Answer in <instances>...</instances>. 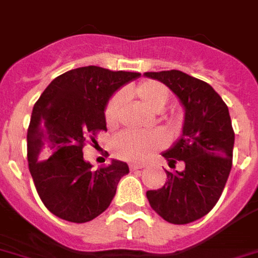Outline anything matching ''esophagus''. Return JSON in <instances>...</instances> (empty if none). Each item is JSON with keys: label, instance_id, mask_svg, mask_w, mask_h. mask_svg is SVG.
Returning a JSON list of instances; mask_svg holds the SVG:
<instances>
[{"label": "esophagus", "instance_id": "34e87169", "mask_svg": "<svg viewBox=\"0 0 258 258\" xmlns=\"http://www.w3.org/2000/svg\"><path fill=\"white\" fill-rule=\"evenodd\" d=\"M145 163H137V162H132L129 163V169L131 170H138V169H144Z\"/></svg>", "mask_w": 258, "mask_h": 258}]
</instances>
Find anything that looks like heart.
I'll list each match as a JSON object with an SVG mask.
<instances>
[{
  "label": "heart",
  "instance_id": "b5f03b06",
  "mask_svg": "<svg viewBox=\"0 0 258 258\" xmlns=\"http://www.w3.org/2000/svg\"><path fill=\"white\" fill-rule=\"evenodd\" d=\"M136 96L142 104L153 112H161L167 105L170 99L169 88L155 80H146L138 84ZM124 103L122 92L112 96L105 108V120L109 125H114L120 117L121 106ZM165 145V137L159 131H125L117 134L112 142V148L117 157L129 161H145L155 150Z\"/></svg>",
  "mask_w": 258,
  "mask_h": 258
}]
</instances>
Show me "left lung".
<instances>
[{
    "label": "left lung",
    "mask_w": 258,
    "mask_h": 258,
    "mask_svg": "<svg viewBox=\"0 0 258 258\" xmlns=\"http://www.w3.org/2000/svg\"><path fill=\"white\" fill-rule=\"evenodd\" d=\"M169 87L184 109L182 134L162 155L169 166L184 163L182 171H166L167 180L146 192L150 207L172 224H188L218 203L232 167L235 133L228 106L203 80L178 70L145 72Z\"/></svg>",
    "instance_id": "left-lung-1"
}]
</instances>
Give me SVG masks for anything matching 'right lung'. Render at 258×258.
Wrapping results in <instances>:
<instances>
[{"label": "right lung", "instance_id": "right-lung-1", "mask_svg": "<svg viewBox=\"0 0 258 258\" xmlns=\"http://www.w3.org/2000/svg\"><path fill=\"white\" fill-rule=\"evenodd\" d=\"M140 76L97 66L75 68L55 78L34 105L27 131L30 174L43 204L57 218L87 223L109 207L129 166L112 159L92 170L83 146L106 131L112 95Z\"/></svg>", "mask_w": 258, "mask_h": 258}]
</instances>
